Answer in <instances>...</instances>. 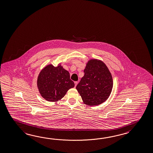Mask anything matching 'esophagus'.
<instances>
[{
    "label": "esophagus",
    "instance_id": "obj_1",
    "mask_svg": "<svg viewBox=\"0 0 153 153\" xmlns=\"http://www.w3.org/2000/svg\"><path fill=\"white\" fill-rule=\"evenodd\" d=\"M75 88L76 87V86L77 85V84H78V82H75Z\"/></svg>",
    "mask_w": 153,
    "mask_h": 153
}]
</instances>
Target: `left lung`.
I'll list each match as a JSON object with an SVG mask.
<instances>
[{"mask_svg":"<svg viewBox=\"0 0 153 153\" xmlns=\"http://www.w3.org/2000/svg\"><path fill=\"white\" fill-rule=\"evenodd\" d=\"M84 73L76 87L82 100L90 106L103 103L113 87L112 77L106 65L101 61L92 59L88 63Z\"/></svg>","mask_w":153,"mask_h":153,"instance_id":"1","label":"left lung"}]
</instances>
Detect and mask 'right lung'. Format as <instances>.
<instances>
[{
	"instance_id": "obj_1",
	"label": "right lung",
	"mask_w": 153,
	"mask_h": 153,
	"mask_svg": "<svg viewBox=\"0 0 153 153\" xmlns=\"http://www.w3.org/2000/svg\"><path fill=\"white\" fill-rule=\"evenodd\" d=\"M68 71L59 65L54 67L48 65L40 72L37 86L41 95L50 102L62 99L68 90L74 86Z\"/></svg>"
}]
</instances>
